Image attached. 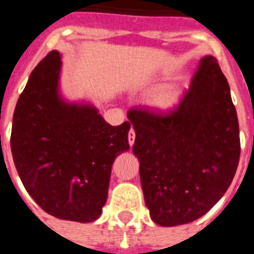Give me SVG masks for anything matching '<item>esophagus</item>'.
I'll use <instances>...</instances> for the list:
<instances>
[{
	"mask_svg": "<svg viewBox=\"0 0 254 254\" xmlns=\"http://www.w3.org/2000/svg\"><path fill=\"white\" fill-rule=\"evenodd\" d=\"M127 139H129V145H130V146H133V143H134V141H135L134 129H130V130H129V134H127Z\"/></svg>",
	"mask_w": 254,
	"mask_h": 254,
	"instance_id": "1",
	"label": "esophagus"
}]
</instances>
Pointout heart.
<instances>
[{
    "label": "heart",
    "instance_id": "heart-1",
    "mask_svg": "<svg viewBox=\"0 0 254 254\" xmlns=\"http://www.w3.org/2000/svg\"><path fill=\"white\" fill-rule=\"evenodd\" d=\"M178 93L171 88H163L159 89L154 96H153V103L159 108H169L177 103Z\"/></svg>",
    "mask_w": 254,
    "mask_h": 254
}]
</instances>
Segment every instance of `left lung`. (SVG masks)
I'll return each instance as SVG.
<instances>
[{"instance_id": "obj_1", "label": "left lung", "mask_w": 254, "mask_h": 254, "mask_svg": "<svg viewBox=\"0 0 254 254\" xmlns=\"http://www.w3.org/2000/svg\"><path fill=\"white\" fill-rule=\"evenodd\" d=\"M127 117L151 219L174 227L208 212L228 190L240 158L236 108L216 58L199 62L177 107L131 108Z\"/></svg>"}]
</instances>
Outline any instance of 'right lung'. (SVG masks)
<instances>
[{
	"label": "right lung",
	"mask_w": 254,
	"mask_h": 254,
	"mask_svg": "<svg viewBox=\"0 0 254 254\" xmlns=\"http://www.w3.org/2000/svg\"><path fill=\"white\" fill-rule=\"evenodd\" d=\"M61 64L54 50L33 69L14 111L11 154L26 191L43 211L89 223L107 201L112 163L129 149L130 123L112 127L95 108L62 101Z\"/></svg>",
	"instance_id": "add662e5"
}]
</instances>
